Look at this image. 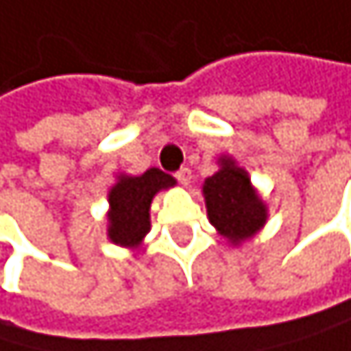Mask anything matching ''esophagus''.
<instances>
[{
	"mask_svg": "<svg viewBox=\"0 0 351 351\" xmlns=\"http://www.w3.org/2000/svg\"><path fill=\"white\" fill-rule=\"evenodd\" d=\"M176 178H178V182H180L182 186H188V184H190V180H192V171H190L188 167H182V169L176 173Z\"/></svg>",
	"mask_w": 351,
	"mask_h": 351,
	"instance_id": "esophagus-1",
	"label": "esophagus"
}]
</instances>
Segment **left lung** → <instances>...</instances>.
<instances>
[{
    "label": "left lung",
    "mask_w": 351,
    "mask_h": 351,
    "mask_svg": "<svg viewBox=\"0 0 351 351\" xmlns=\"http://www.w3.org/2000/svg\"><path fill=\"white\" fill-rule=\"evenodd\" d=\"M203 195L209 221L232 245L255 237L268 219V207L232 156H221L219 169L203 184Z\"/></svg>",
    "instance_id": "8db88e82"
}]
</instances>
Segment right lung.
I'll list each match as a JSON object with an SVG mask.
<instances>
[{"label":"right lung","mask_w":351,"mask_h":351,"mask_svg":"<svg viewBox=\"0 0 351 351\" xmlns=\"http://www.w3.org/2000/svg\"><path fill=\"white\" fill-rule=\"evenodd\" d=\"M176 186V180L161 171L148 169L142 176H119L108 190V239L114 245L136 249L150 230V203L156 192Z\"/></svg>","instance_id":"right-lung-1"}]
</instances>
